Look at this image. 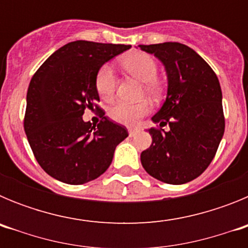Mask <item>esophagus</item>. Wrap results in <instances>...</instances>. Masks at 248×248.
<instances>
[{
    "label": "esophagus",
    "instance_id": "esophagus-1",
    "mask_svg": "<svg viewBox=\"0 0 248 248\" xmlns=\"http://www.w3.org/2000/svg\"><path fill=\"white\" fill-rule=\"evenodd\" d=\"M138 133H139V129H133V128L129 129V135H130V137H135Z\"/></svg>",
    "mask_w": 248,
    "mask_h": 248
}]
</instances>
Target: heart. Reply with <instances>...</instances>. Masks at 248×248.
Instances as JSON below:
<instances>
[{"label": "heart", "instance_id": "heart-1", "mask_svg": "<svg viewBox=\"0 0 248 248\" xmlns=\"http://www.w3.org/2000/svg\"><path fill=\"white\" fill-rule=\"evenodd\" d=\"M122 64L128 73L143 82V92L153 99H160L164 93V84L157 79V64L150 54L135 52L123 58ZM94 85L100 98L110 100L117 88V77L109 64H103L97 71ZM151 105L146 100L139 103L118 102L109 109V118L122 125L134 126L143 117L148 115Z\"/></svg>", "mask_w": 248, "mask_h": 248}]
</instances>
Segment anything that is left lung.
<instances>
[{
	"label": "left lung",
	"mask_w": 248,
	"mask_h": 248,
	"mask_svg": "<svg viewBox=\"0 0 248 248\" xmlns=\"http://www.w3.org/2000/svg\"><path fill=\"white\" fill-rule=\"evenodd\" d=\"M163 62L168 95L153 117L169 132L150 128L153 143L140 155L145 171L172 185L189 183L205 171L225 131L222 93L212 68L194 49L177 42L140 45Z\"/></svg>",
	"instance_id": "left-lung-1"
}]
</instances>
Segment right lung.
Instances as JSON below:
<instances>
[{"label":"right lung","mask_w":248,"mask_h":248,"mask_svg":"<svg viewBox=\"0 0 248 248\" xmlns=\"http://www.w3.org/2000/svg\"><path fill=\"white\" fill-rule=\"evenodd\" d=\"M130 46L76 41L48 57L31 79L25 126L41 168L57 180L80 185L109 168L125 126L104 117L94 79L97 71ZM85 108L99 110V124L85 123Z\"/></svg>","instance_id":"add662e5"}]
</instances>
